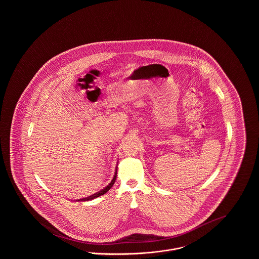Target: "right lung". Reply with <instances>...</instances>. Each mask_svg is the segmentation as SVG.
Listing matches in <instances>:
<instances>
[{"label": "right lung", "instance_id": "add662e5", "mask_svg": "<svg viewBox=\"0 0 259 259\" xmlns=\"http://www.w3.org/2000/svg\"><path fill=\"white\" fill-rule=\"evenodd\" d=\"M116 176H117V167L115 168V172H114V175H113V178H112V180H111V183L109 184V185H107L104 189H102V190H100L99 192L97 193H95V194H93V195H91V196H89L88 198H83V199H81L82 201H89V200H93V199H95V198L99 197V196H101V195H104L105 193H107L110 189H111V187H112V185L113 184L115 183V180H116Z\"/></svg>", "mask_w": 259, "mask_h": 259}]
</instances>
